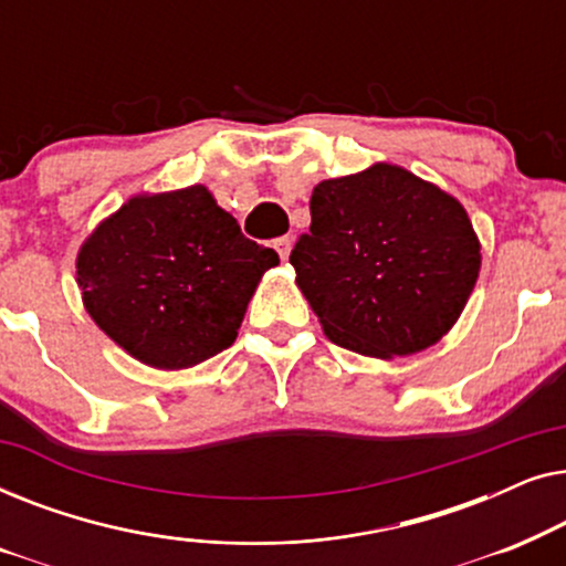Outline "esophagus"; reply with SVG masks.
<instances>
[{
	"label": "esophagus",
	"instance_id": "1",
	"mask_svg": "<svg viewBox=\"0 0 566 566\" xmlns=\"http://www.w3.org/2000/svg\"><path fill=\"white\" fill-rule=\"evenodd\" d=\"M291 247H293V239H291V237H281V239H275V250H277V254H281V260H289Z\"/></svg>",
	"mask_w": 566,
	"mask_h": 566
}]
</instances>
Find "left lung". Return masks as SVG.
Wrapping results in <instances>:
<instances>
[{"mask_svg": "<svg viewBox=\"0 0 566 566\" xmlns=\"http://www.w3.org/2000/svg\"><path fill=\"white\" fill-rule=\"evenodd\" d=\"M291 265L332 343L391 360L451 332L482 270V244L451 192L376 161L316 185Z\"/></svg>", "mask_w": 566, "mask_h": 566, "instance_id": "1", "label": "left lung"}]
</instances>
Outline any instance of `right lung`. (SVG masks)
Listing matches in <instances>:
<instances>
[{
	"label": "right lung",
	"instance_id": "1",
	"mask_svg": "<svg viewBox=\"0 0 566 566\" xmlns=\"http://www.w3.org/2000/svg\"><path fill=\"white\" fill-rule=\"evenodd\" d=\"M277 262L206 185H190L142 192L99 221L76 252V283L92 322L130 358L180 370L234 343Z\"/></svg>",
	"mask_w": 566,
	"mask_h": 566
}]
</instances>
